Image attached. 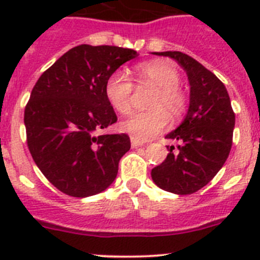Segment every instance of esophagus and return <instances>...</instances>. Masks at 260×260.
<instances>
[{
	"label": "esophagus",
	"mask_w": 260,
	"mask_h": 260,
	"mask_svg": "<svg viewBox=\"0 0 260 260\" xmlns=\"http://www.w3.org/2000/svg\"><path fill=\"white\" fill-rule=\"evenodd\" d=\"M144 142H142V141H139V139H137V138H134L133 137L132 138V147H142V146H144Z\"/></svg>",
	"instance_id": "1"
}]
</instances>
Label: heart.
<instances>
[{
  "instance_id": "1",
  "label": "heart",
  "mask_w": 260,
  "mask_h": 260,
  "mask_svg": "<svg viewBox=\"0 0 260 260\" xmlns=\"http://www.w3.org/2000/svg\"><path fill=\"white\" fill-rule=\"evenodd\" d=\"M138 84L155 87V92L148 102L147 112L134 114L121 123L123 132L139 141H147L164 130L172 118H180L187 108V98L180 83V73L173 65L165 61H148L138 65ZM134 84L123 71H114L105 83V96L108 102L119 114L132 112Z\"/></svg>"
}]
</instances>
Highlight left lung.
I'll use <instances>...</instances> for the list:
<instances>
[{
	"label": "left lung",
	"mask_w": 260,
	"mask_h": 260,
	"mask_svg": "<svg viewBox=\"0 0 260 260\" xmlns=\"http://www.w3.org/2000/svg\"><path fill=\"white\" fill-rule=\"evenodd\" d=\"M171 57L183 68L190 83V105L183 122L168 139L178 141L167 158L151 172L153 182L165 191L187 195L201 190L228 158L236 116L221 80L197 59L182 52H155Z\"/></svg>",
	"instance_id": "left-lung-1"
}]
</instances>
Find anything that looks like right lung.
<instances>
[{"instance_id": "add662e5", "label": "right lung", "mask_w": 260, "mask_h": 260, "mask_svg": "<svg viewBox=\"0 0 260 260\" xmlns=\"http://www.w3.org/2000/svg\"><path fill=\"white\" fill-rule=\"evenodd\" d=\"M133 49L82 44L45 70L24 109L27 146L41 173L63 194L86 198L116 180L127 134H100L117 122L105 83Z\"/></svg>"}]
</instances>
